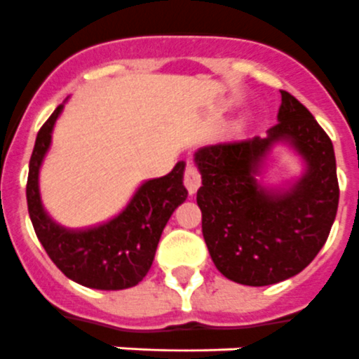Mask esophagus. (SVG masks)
<instances>
[{
    "instance_id": "34e87169",
    "label": "esophagus",
    "mask_w": 359,
    "mask_h": 359,
    "mask_svg": "<svg viewBox=\"0 0 359 359\" xmlns=\"http://www.w3.org/2000/svg\"><path fill=\"white\" fill-rule=\"evenodd\" d=\"M184 186H186V189L189 191V195L197 194V189L201 188V173H198L197 168H195L194 164L186 165Z\"/></svg>"
}]
</instances>
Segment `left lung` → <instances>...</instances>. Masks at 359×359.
<instances>
[{"label":"left lung","mask_w":359,"mask_h":359,"mask_svg":"<svg viewBox=\"0 0 359 359\" xmlns=\"http://www.w3.org/2000/svg\"><path fill=\"white\" fill-rule=\"evenodd\" d=\"M277 120L264 138L204 146L194 155L203 179L197 204L212 261L230 281L248 287L285 281L309 266L338 212L328 135L287 91H281ZM277 143L292 147L306 171L285 187H264L260 175Z\"/></svg>","instance_id":"obj_1"}]
</instances>
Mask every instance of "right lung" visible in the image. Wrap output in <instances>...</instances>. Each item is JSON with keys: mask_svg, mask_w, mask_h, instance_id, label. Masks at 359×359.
Wrapping results in <instances>:
<instances>
[{"mask_svg": "<svg viewBox=\"0 0 359 359\" xmlns=\"http://www.w3.org/2000/svg\"><path fill=\"white\" fill-rule=\"evenodd\" d=\"M63 111L58 105L36 137L29 162L27 204L32 226L45 252L69 279L96 290H123L142 281L155 259L162 230L171 213L184 203V162L164 177L138 186L128 206L102 224L72 230L45 212L40 195V170L53 140L54 123Z\"/></svg>", "mask_w": 359, "mask_h": 359, "instance_id": "add662e5", "label": "right lung"}]
</instances>
